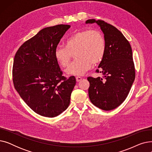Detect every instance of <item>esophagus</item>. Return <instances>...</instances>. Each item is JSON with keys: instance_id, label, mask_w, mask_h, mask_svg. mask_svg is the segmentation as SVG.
<instances>
[{"instance_id": "esophagus-1", "label": "esophagus", "mask_w": 152, "mask_h": 152, "mask_svg": "<svg viewBox=\"0 0 152 152\" xmlns=\"http://www.w3.org/2000/svg\"><path fill=\"white\" fill-rule=\"evenodd\" d=\"M76 81H77V82H79L80 81H81L82 77H79V76H77V77H76Z\"/></svg>"}]
</instances>
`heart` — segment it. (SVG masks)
<instances>
[{
    "instance_id": "obj_1",
    "label": "heart",
    "mask_w": 152,
    "mask_h": 152,
    "mask_svg": "<svg viewBox=\"0 0 152 152\" xmlns=\"http://www.w3.org/2000/svg\"><path fill=\"white\" fill-rule=\"evenodd\" d=\"M65 47L58 45L55 49V57L63 67H66L72 54L76 59L66 69L68 75L79 76L89 70L91 65L100 63L105 55L106 43L102 33L97 30L84 29L68 37Z\"/></svg>"
}]
</instances>
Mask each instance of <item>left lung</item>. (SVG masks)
Wrapping results in <instances>:
<instances>
[{
  "label": "left lung",
  "mask_w": 152,
  "mask_h": 152,
  "mask_svg": "<svg viewBox=\"0 0 152 152\" xmlns=\"http://www.w3.org/2000/svg\"><path fill=\"white\" fill-rule=\"evenodd\" d=\"M86 23H96L104 34L105 55L96 69L102 77H87L90 83L89 97L100 109H115L125 100L135 77V69L130 43L120 31L103 20H87Z\"/></svg>",
  "instance_id": "obj_1"
}]
</instances>
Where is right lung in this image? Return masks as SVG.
<instances>
[{"label":"right lung","instance_id":"1","mask_svg":"<svg viewBox=\"0 0 152 152\" xmlns=\"http://www.w3.org/2000/svg\"><path fill=\"white\" fill-rule=\"evenodd\" d=\"M70 26L58 25L41 29L24 42L15 55V89L30 108L42 116H57L69 105L76 78L63 75L54 52Z\"/></svg>","mask_w":152,"mask_h":152}]
</instances>
